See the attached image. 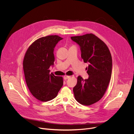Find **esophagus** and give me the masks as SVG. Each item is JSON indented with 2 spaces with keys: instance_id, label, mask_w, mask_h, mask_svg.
<instances>
[{
  "instance_id": "esophagus-1",
  "label": "esophagus",
  "mask_w": 134,
  "mask_h": 134,
  "mask_svg": "<svg viewBox=\"0 0 134 134\" xmlns=\"http://www.w3.org/2000/svg\"><path fill=\"white\" fill-rule=\"evenodd\" d=\"M70 76H67V75H65L64 77V79L65 80H67V79H68L69 78H70Z\"/></svg>"
}]
</instances>
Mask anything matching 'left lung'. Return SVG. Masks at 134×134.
Listing matches in <instances>:
<instances>
[{"mask_svg": "<svg viewBox=\"0 0 134 134\" xmlns=\"http://www.w3.org/2000/svg\"><path fill=\"white\" fill-rule=\"evenodd\" d=\"M71 39L79 45L82 58L88 64V78L78 76L73 88L74 97L80 103L90 105L99 101L107 89L112 74L111 55L104 42L93 34L71 36Z\"/></svg>", "mask_w": 134, "mask_h": 134, "instance_id": "left-lung-1", "label": "left lung"}]
</instances>
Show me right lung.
<instances>
[{"instance_id":"1","label":"right lung","mask_w":134,"mask_h":134,"mask_svg":"<svg viewBox=\"0 0 134 134\" xmlns=\"http://www.w3.org/2000/svg\"><path fill=\"white\" fill-rule=\"evenodd\" d=\"M63 39L58 35L39 38L28 48L23 60V69L27 87L36 99L46 102L55 98L63 85V79L50 73L54 65V49Z\"/></svg>"}]
</instances>
